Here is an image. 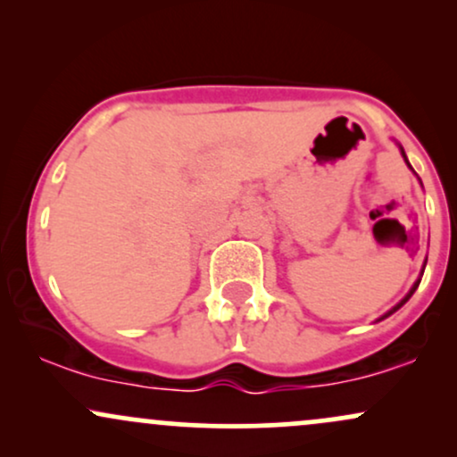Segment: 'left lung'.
<instances>
[{"label":"left lung","instance_id":"1","mask_svg":"<svg viewBox=\"0 0 457 457\" xmlns=\"http://www.w3.org/2000/svg\"><path fill=\"white\" fill-rule=\"evenodd\" d=\"M402 156H403V159H406V154H403V150H402ZM406 162H408V161H406ZM419 283H421V279H419V281H417V283H414V286H412V290H411V292H408V295H406V298H403V301H402V303H397V305H395V307H393V309H391V312H389V313H385V316H382V318H380V320H385V318H389V316H391V313H395V312H397V309H400V307H402V305H403V303H406V301H408V298H411V296H412V295H414V290H417V287H419Z\"/></svg>","mask_w":457,"mask_h":457}]
</instances>
